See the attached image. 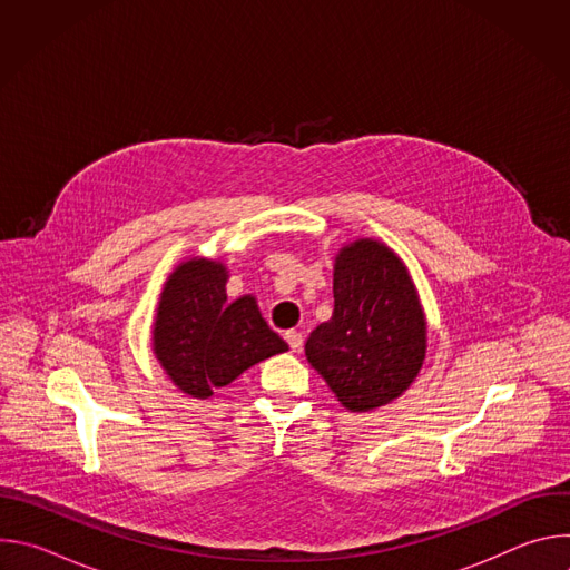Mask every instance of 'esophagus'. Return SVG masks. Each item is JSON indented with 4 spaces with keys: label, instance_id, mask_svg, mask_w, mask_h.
Wrapping results in <instances>:
<instances>
[{
    "label": "esophagus",
    "instance_id": "esophagus-1",
    "mask_svg": "<svg viewBox=\"0 0 570 570\" xmlns=\"http://www.w3.org/2000/svg\"><path fill=\"white\" fill-rule=\"evenodd\" d=\"M284 338H286V343L291 345V350H293V352H302V347H304V336H302L299 332L291 330V332H286V334H284Z\"/></svg>",
    "mask_w": 570,
    "mask_h": 570
}]
</instances>
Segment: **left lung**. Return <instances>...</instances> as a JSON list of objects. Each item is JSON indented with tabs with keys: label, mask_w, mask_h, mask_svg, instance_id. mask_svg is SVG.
I'll return each instance as SVG.
<instances>
[{
	"label": "left lung",
	"mask_w": 570,
	"mask_h": 570,
	"mask_svg": "<svg viewBox=\"0 0 570 570\" xmlns=\"http://www.w3.org/2000/svg\"><path fill=\"white\" fill-rule=\"evenodd\" d=\"M426 315L401 257L356 238L334 259V313L304 345L306 361L352 413L392 403L426 358Z\"/></svg>",
	"instance_id": "left-lung-1"
}]
</instances>
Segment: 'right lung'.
<instances>
[{"mask_svg":"<svg viewBox=\"0 0 570 570\" xmlns=\"http://www.w3.org/2000/svg\"><path fill=\"white\" fill-rule=\"evenodd\" d=\"M229 271L220 259L180 262L159 293L153 354L171 383L194 399L229 385L253 365L288 352L264 320L257 297L227 302Z\"/></svg>","mask_w":570,"mask_h":570,"instance_id":"obj_1","label":"right lung"}]
</instances>
